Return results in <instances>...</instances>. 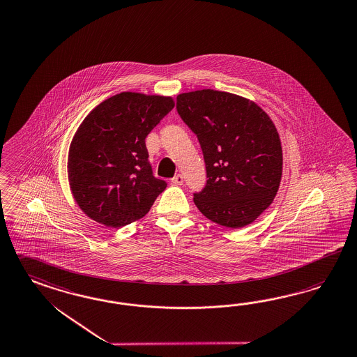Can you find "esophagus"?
<instances>
[{
    "label": "esophagus",
    "instance_id": "1",
    "mask_svg": "<svg viewBox=\"0 0 357 357\" xmlns=\"http://www.w3.org/2000/svg\"><path fill=\"white\" fill-rule=\"evenodd\" d=\"M171 181H172V183H174V185H183V177L181 174H177V176H174Z\"/></svg>",
    "mask_w": 357,
    "mask_h": 357
}]
</instances>
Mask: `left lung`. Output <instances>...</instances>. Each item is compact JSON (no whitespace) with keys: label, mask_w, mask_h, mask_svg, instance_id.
Returning <instances> with one entry per match:
<instances>
[{"label":"left lung","mask_w":357,"mask_h":357,"mask_svg":"<svg viewBox=\"0 0 357 357\" xmlns=\"http://www.w3.org/2000/svg\"><path fill=\"white\" fill-rule=\"evenodd\" d=\"M177 111L201 144L207 185L194 203L211 221L239 229L275 199L282 177V146L269 115L255 102L201 89L177 96Z\"/></svg>","instance_id":"obj_1"}]
</instances>
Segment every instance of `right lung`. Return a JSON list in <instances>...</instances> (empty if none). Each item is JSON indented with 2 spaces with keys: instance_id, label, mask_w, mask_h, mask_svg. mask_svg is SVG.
Instances as JSON below:
<instances>
[{
  "instance_id": "add662e5",
  "label": "right lung",
  "mask_w": 357,
  "mask_h": 357,
  "mask_svg": "<svg viewBox=\"0 0 357 357\" xmlns=\"http://www.w3.org/2000/svg\"><path fill=\"white\" fill-rule=\"evenodd\" d=\"M174 107L169 96L123 92L82 120L68 149L67 174L88 218L121 228L150 211L167 183L153 176L145 138Z\"/></svg>"
}]
</instances>
